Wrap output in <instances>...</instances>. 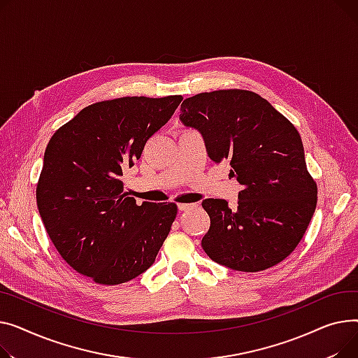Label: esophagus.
Here are the masks:
<instances>
[{"label": "esophagus", "instance_id": "esophagus-1", "mask_svg": "<svg viewBox=\"0 0 358 358\" xmlns=\"http://www.w3.org/2000/svg\"><path fill=\"white\" fill-rule=\"evenodd\" d=\"M194 206H195V203H178L179 211H187V209H191Z\"/></svg>", "mask_w": 358, "mask_h": 358}]
</instances>
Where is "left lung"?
Here are the masks:
<instances>
[{
	"mask_svg": "<svg viewBox=\"0 0 358 358\" xmlns=\"http://www.w3.org/2000/svg\"><path fill=\"white\" fill-rule=\"evenodd\" d=\"M180 120L198 129L209 157L228 160L243 186L234 209L205 199L211 227L202 238L209 259L255 273L283 262L302 240L318 201L301 136L259 94L220 90L186 98Z\"/></svg>",
	"mask_w": 358,
	"mask_h": 358,
	"instance_id": "8db88e82",
	"label": "left lung"
}]
</instances>
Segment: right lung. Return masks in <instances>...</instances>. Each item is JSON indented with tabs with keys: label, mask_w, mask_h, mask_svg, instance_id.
<instances>
[{
	"label": "right lung",
	"mask_w": 358,
	"mask_h": 358,
	"mask_svg": "<svg viewBox=\"0 0 358 358\" xmlns=\"http://www.w3.org/2000/svg\"><path fill=\"white\" fill-rule=\"evenodd\" d=\"M182 95L122 96L88 105L52 136L36 187L37 208L62 259L98 285L149 268L176 218V203L124 192L122 172L171 120Z\"/></svg>",
	"instance_id": "right-lung-1"
}]
</instances>
